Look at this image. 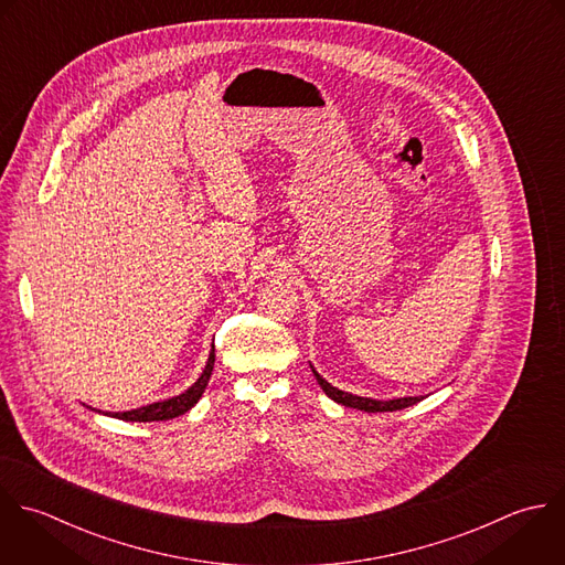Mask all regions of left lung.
Instances as JSON below:
<instances>
[{
    "instance_id": "8db88e82",
    "label": "left lung",
    "mask_w": 565,
    "mask_h": 565,
    "mask_svg": "<svg viewBox=\"0 0 565 565\" xmlns=\"http://www.w3.org/2000/svg\"><path fill=\"white\" fill-rule=\"evenodd\" d=\"M312 374L315 379L319 381L321 390L337 403L345 405V407H354V409H361V412H367V414H376V412H398V409H405L409 405H416L423 401V396H412V398H394V401H374V398H361V396H354V394H348V392H341L337 387H332L326 379L319 376V372L312 367Z\"/></svg>"
}]
</instances>
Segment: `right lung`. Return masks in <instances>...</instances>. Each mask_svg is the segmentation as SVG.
<instances>
[{"instance_id": "obj_1", "label": "right lung", "mask_w": 565, "mask_h": 565, "mask_svg": "<svg viewBox=\"0 0 565 565\" xmlns=\"http://www.w3.org/2000/svg\"><path fill=\"white\" fill-rule=\"evenodd\" d=\"M213 363H215V345L211 348V354H209L204 372L200 374V379L184 394L173 396V398L162 401V403H153V405L140 407V409L111 414V416L118 418V420H127V423H153V420H171V418H178V416L186 414L202 398V394H204V390L209 385L211 372H213Z\"/></svg>"}]
</instances>
